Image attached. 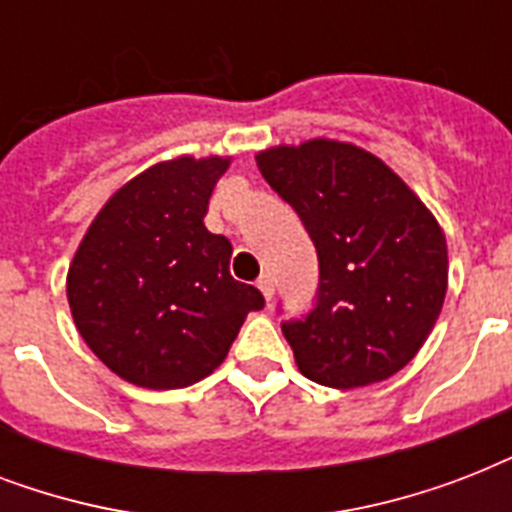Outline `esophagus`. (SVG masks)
Instances as JSON below:
<instances>
[{
	"label": "esophagus",
	"mask_w": 512,
	"mask_h": 512,
	"mask_svg": "<svg viewBox=\"0 0 512 512\" xmlns=\"http://www.w3.org/2000/svg\"><path fill=\"white\" fill-rule=\"evenodd\" d=\"M257 289H260L265 300L271 303V300H273V279L268 276V273H265V276H260V281H257Z\"/></svg>",
	"instance_id": "obj_1"
}]
</instances>
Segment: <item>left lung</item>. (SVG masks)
<instances>
[{
	"label": "left lung",
	"mask_w": 512,
	"mask_h": 512,
	"mask_svg": "<svg viewBox=\"0 0 512 512\" xmlns=\"http://www.w3.org/2000/svg\"><path fill=\"white\" fill-rule=\"evenodd\" d=\"M319 255L308 316L284 321L297 369L350 390L401 372L436 327L446 297V236L420 196L364 148L313 138L255 156Z\"/></svg>",
	"instance_id": "left-lung-1"
}]
</instances>
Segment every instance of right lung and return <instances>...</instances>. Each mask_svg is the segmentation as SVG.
Returning a JSON list of instances; mask_svg holds the SVG:
<instances>
[{"label":"right lung","mask_w":512,"mask_h":512,"mask_svg":"<svg viewBox=\"0 0 512 512\" xmlns=\"http://www.w3.org/2000/svg\"><path fill=\"white\" fill-rule=\"evenodd\" d=\"M231 156H177L103 204L68 265L82 340L122 380L188 388L223 364L260 289L231 276V241L204 215Z\"/></svg>","instance_id":"add662e5"}]
</instances>
